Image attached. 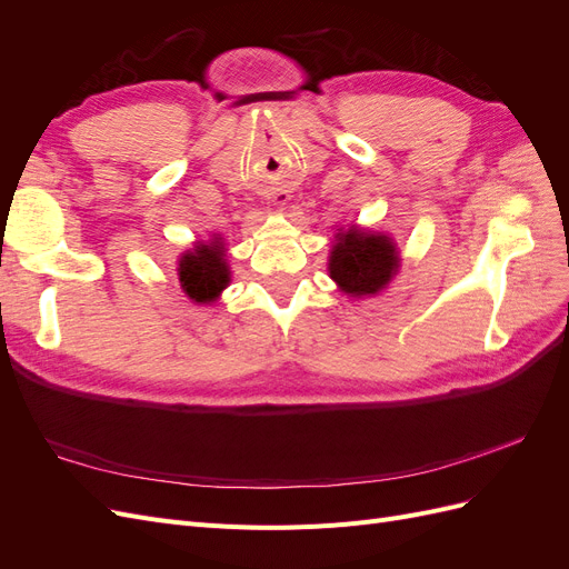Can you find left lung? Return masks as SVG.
Returning a JSON list of instances; mask_svg holds the SVG:
<instances>
[{
    "mask_svg": "<svg viewBox=\"0 0 569 569\" xmlns=\"http://www.w3.org/2000/svg\"><path fill=\"white\" fill-rule=\"evenodd\" d=\"M401 268V251L393 237L372 228L347 226L332 237L327 272L349 299L377 297Z\"/></svg>",
    "mask_w": 569,
    "mask_h": 569,
    "instance_id": "1",
    "label": "left lung"
}]
</instances>
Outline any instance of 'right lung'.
Segmentation results:
<instances>
[{
	"label": "right lung",
	"instance_id": "add662e5",
	"mask_svg": "<svg viewBox=\"0 0 569 569\" xmlns=\"http://www.w3.org/2000/svg\"><path fill=\"white\" fill-rule=\"evenodd\" d=\"M178 280L182 295L197 306H211L232 280L226 237L213 232L211 239L194 242L178 258Z\"/></svg>",
	"mask_w": 569,
	"mask_h": 569
}]
</instances>
